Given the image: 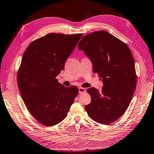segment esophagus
I'll return each mask as SVG.
<instances>
[{"label":"esophagus","mask_w":154,"mask_h":154,"mask_svg":"<svg viewBox=\"0 0 154 154\" xmlns=\"http://www.w3.org/2000/svg\"><path fill=\"white\" fill-rule=\"evenodd\" d=\"M78 91H79V93H84V92H86V89L85 88H82V87H80L79 88H78Z\"/></svg>","instance_id":"34e87169"}]
</instances>
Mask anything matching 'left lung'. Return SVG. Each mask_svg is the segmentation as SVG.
I'll return each mask as SVG.
<instances>
[{"label":"left lung","instance_id":"left-lung-1","mask_svg":"<svg viewBox=\"0 0 154 154\" xmlns=\"http://www.w3.org/2000/svg\"><path fill=\"white\" fill-rule=\"evenodd\" d=\"M78 48L91 60L92 71L103 82L100 92L93 87L88 89L92 100L85 106L86 111L96 122L112 123L124 114L135 91L137 76L131 51L105 31L84 36Z\"/></svg>","mask_w":154,"mask_h":154}]
</instances>
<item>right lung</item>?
I'll return each mask as SVG.
<instances>
[{
	"label": "right lung",
	"mask_w": 154,
	"mask_h": 154,
	"mask_svg": "<svg viewBox=\"0 0 154 154\" xmlns=\"http://www.w3.org/2000/svg\"><path fill=\"white\" fill-rule=\"evenodd\" d=\"M82 37L49 33L31 42L23 54L17 74L19 92L32 116L45 126L64 119L78 93L76 86H63L56 77Z\"/></svg>",
	"instance_id": "add662e5"
}]
</instances>
